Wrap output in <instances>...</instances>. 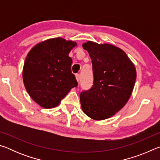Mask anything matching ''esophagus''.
<instances>
[{"label": "esophagus", "instance_id": "obj_1", "mask_svg": "<svg viewBox=\"0 0 160 160\" xmlns=\"http://www.w3.org/2000/svg\"><path fill=\"white\" fill-rule=\"evenodd\" d=\"M75 78H76V80H77V81H78V82H79L80 78V75H79V74H77L76 75H75Z\"/></svg>", "mask_w": 160, "mask_h": 160}]
</instances>
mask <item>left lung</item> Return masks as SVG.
<instances>
[{"label":"left lung","mask_w":160,"mask_h":160,"mask_svg":"<svg viewBox=\"0 0 160 160\" xmlns=\"http://www.w3.org/2000/svg\"><path fill=\"white\" fill-rule=\"evenodd\" d=\"M90 55L94 75L90 90L80 94L83 112L97 121L116 114L131 97L136 80L132 62L120 48L88 41L82 44Z\"/></svg>","instance_id":"obj_1"}]
</instances>
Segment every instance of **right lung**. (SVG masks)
<instances>
[{
    "label": "right lung",
    "mask_w": 160,
    "mask_h": 160,
    "mask_svg": "<svg viewBox=\"0 0 160 160\" xmlns=\"http://www.w3.org/2000/svg\"><path fill=\"white\" fill-rule=\"evenodd\" d=\"M77 43L53 38L34 46L22 70L24 85L34 101L45 109L57 107L78 82L72 73L70 51Z\"/></svg>",
    "instance_id": "1"
}]
</instances>
